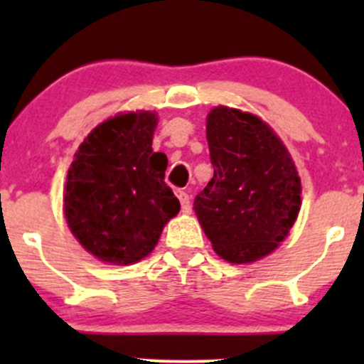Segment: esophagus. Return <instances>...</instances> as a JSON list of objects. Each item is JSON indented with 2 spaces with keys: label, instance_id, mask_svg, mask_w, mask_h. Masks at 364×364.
<instances>
[{
  "label": "esophagus",
  "instance_id": "esophagus-1",
  "mask_svg": "<svg viewBox=\"0 0 364 364\" xmlns=\"http://www.w3.org/2000/svg\"><path fill=\"white\" fill-rule=\"evenodd\" d=\"M179 203H181V211L188 215L192 211V203H190V196L186 192H179Z\"/></svg>",
  "mask_w": 364,
  "mask_h": 364
}]
</instances>
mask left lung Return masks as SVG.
Here are the masks:
<instances>
[{"instance_id":"1","label":"left lung","mask_w":364,"mask_h":364,"mask_svg":"<svg viewBox=\"0 0 364 364\" xmlns=\"http://www.w3.org/2000/svg\"><path fill=\"white\" fill-rule=\"evenodd\" d=\"M213 174L193 209L213 250L232 264L269 255L301 208V179L287 148L260 117L211 109L205 119Z\"/></svg>"}]
</instances>
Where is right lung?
<instances>
[{"label": "right lung", "mask_w": 364, "mask_h": 364, "mask_svg": "<svg viewBox=\"0 0 364 364\" xmlns=\"http://www.w3.org/2000/svg\"><path fill=\"white\" fill-rule=\"evenodd\" d=\"M159 116L117 114L84 139L68 168L63 211L91 255L117 266L153 252L179 200L165 185L167 156L153 151Z\"/></svg>", "instance_id": "obj_1"}]
</instances>
